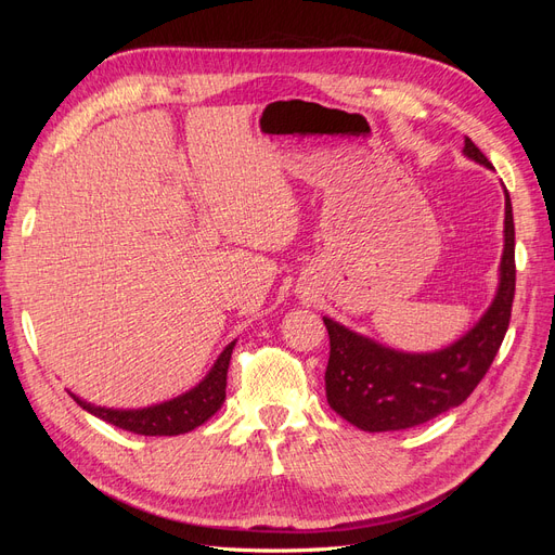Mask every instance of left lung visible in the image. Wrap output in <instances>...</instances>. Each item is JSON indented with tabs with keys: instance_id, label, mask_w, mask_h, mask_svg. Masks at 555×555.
<instances>
[{
	"instance_id": "8db88e82",
	"label": "left lung",
	"mask_w": 555,
	"mask_h": 555,
	"mask_svg": "<svg viewBox=\"0 0 555 555\" xmlns=\"http://www.w3.org/2000/svg\"><path fill=\"white\" fill-rule=\"evenodd\" d=\"M463 153L491 166L469 139H465ZM514 289V215L509 194L505 192V251L500 263V287L479 324L447 349L433 354H402L324 317L331 340L324 375L328 405L349 424L371 433L412 428L459 408L489 373L505 340Z\"/></svg>"
}]
</instances>
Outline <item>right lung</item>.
Segmentation results:
<instances>
[{
	"label": "right lung",
	"instance_id": "right-lung-1",
	"mask_svg": "<svg viewBox=\"0 0 555 555\" xmlns=\"http://www.w3.org/2000/svg\"><path fill=\"white\" fill-rule=\"evenodd\" d=\"M231 343L220 359L215 361L212 371L206 375V379L198 386H194L192 391L182 393L169 402H162V405L155 408H145V410H106V408H94L90 402L80 400L72 393V398L78 402L82 410H88L90 414L104 418V422L131 430L137 435H180V433H190L196 426L206 424L208 418L222 408V402L227 398V371H229V361H231Z\"/></svg>",
	"mask_w": 555,
	"mask_h": 555
}]
</instances>
